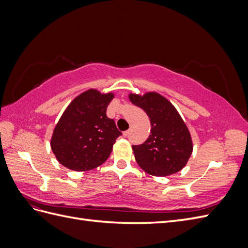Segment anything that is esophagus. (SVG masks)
Instances as JSON below:
<instances>
[{
    "instance_id": "1",
    "label": "esophagus",
    "mask_w": 248,
    "mask_h": 248,
    "mask_svg": "<svg viewBox=\"0 0 248 248\" xmlns=\"http://www.w3.org/2000/svg\"><path fill=\"white\" fill-rule=\"evenodd\" d=\"M131 130H132V128H129L128 130H126V131L124 132V136H125V137H127V136H129V134H130V132H131Z\"/></svg>"
}]
</instances>
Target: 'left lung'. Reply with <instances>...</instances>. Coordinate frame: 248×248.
<instances>
[{
    "instance_id": "obj_1",
    "label": "left lung",
    "mask_w": 248,
    "mask_h": 248,
    "mask_svg": "<svg viewBox=\"0 0 248 248\" xmlns=\"http://www.w3.org/2000/svg\"><path fill=\"white\" fill-rule=\"evenodd\" d=\"M130 101L146 111L151 134L141 145L132 146L139 166L148 174L166 177L181 170L192 153L188 128L175 107L156 92L129 94Z\"/></svg>"
}]
</instances>
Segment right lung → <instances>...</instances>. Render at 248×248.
Segmentation results:
<instances>
[{
    "label": "right lung",
    "mask_w": 248,
    "mask_h": 248,
    "mask_svg": "<svg viewBox=\"0 0 248 248\" xmlns=\"http://www.w3.org/2000/svg\"><path fill=\"white\" fill-rule=\"evenodd\" d=\"M114 94L90 89L74 98L56 125L50 147L65 168L85 171L106 161L117 138L121 136L115 121L107 117Z\"/></svg>",
    "instance_id": "obj_1"
}]
</instances>
